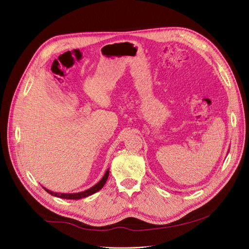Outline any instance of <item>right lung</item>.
I'll return each mask as SVG.
<instances>
[{"label":"right lung","instance_id":"obj_1","mask_svg":"<svg viewBox=\"0 0 249 249\" xmlns=\"http://www.w3.org/2000/svg\"><path fill=\"white\" fill-rule=\"evenodd\" d=\"M108 177H109V169L106 172V174L104 175V177L102 178V179L98 182L97 185H95L94 187H91L90 189L87 190V191H84V192H81V193H74V194H62V193H54L52 191H49L47 190L46 188L43 187V189L50 195L54 196V197H57V198H62V199H68V200H78V199H83V198H86V197H89V196L93 195L95 193H97L98 191H100L104 185L106 184V181L108 179Z\"/></svg>","mask_w":249,"mask_h":249}]
</instances>
